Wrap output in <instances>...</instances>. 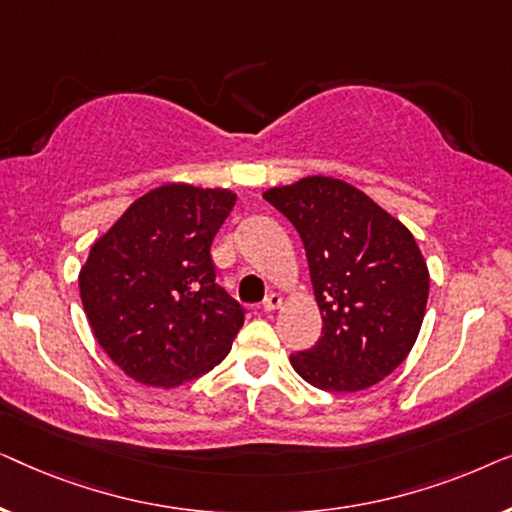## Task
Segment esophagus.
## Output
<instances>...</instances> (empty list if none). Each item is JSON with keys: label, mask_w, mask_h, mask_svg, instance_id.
<instances>
[{"label": "esophagus", "mask_w": 512, "mask_h": 512, "mask_svg": "<svg viewBox=\"0 0 512 512\" xmlns=\"http://www.w3.org/2000/svg\"><path fill=\"white\" fill-rule=\"evenodd\" d=\"M279 305H282V296H277V293H270V296H265V300H263L265 312H275Z\"/></svg>", "instance_id": "obj_1"}]
</instances>
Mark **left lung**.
Wrapping results in <instances>:
<instances>
[{
  "label": "left lung",
  "instance_id": "1",
  "mask_svg": "<svg viewBox=\"0 0 512 512\" xmlns=\"http://www.w3.org/2000/svg\"><path fill=\"white\" fill-rule=\"evenodd\" d=\"M298 230L321 310V338L291 354L312 387L368 389L405 361L429 298V270L415 237L359 188L305 177L263 193Z\"/></svg>",
  "mask_w": 512,
  "mask_h": 512
}]
</instances>
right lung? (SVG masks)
Masks as SVG:
<instances>
[{"mask_svg":"<svg viewBox=\"0 0 512 512\" xmlns=\"http://www.w3.org/2000/svg\"><path fill=\"white\" fill-rule=\"evenodd\" d=\"M235 200L226 188H153L90 249L79 275L83 310L132 380L179 387L233 347L244 310L216 284L209 249Z\"/></svg>","mask_w":512,"mask_h":512,"instance_id":"right-lung-1","label":"right lung"}]
</instances>
